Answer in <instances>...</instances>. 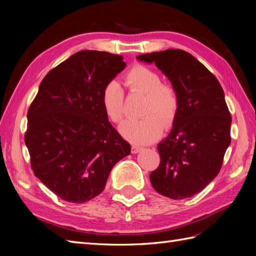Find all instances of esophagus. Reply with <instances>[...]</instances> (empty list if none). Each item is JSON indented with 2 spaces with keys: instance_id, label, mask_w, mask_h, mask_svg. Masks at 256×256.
I'll return each mask as SVG.
<instances>
[{
  "instance_id": "obj_1",
  "label": "esophagus",
  "mask_w": 256,
  "mask_h": 256,
  "mask_svg": "<svg viewBox=\"0 0 256 256\" xmlns=\"http://www.w3.org/2000/svg\"><path fill=\"white\" fill-rule=\"evenodd\" d=\"M143 148H140V146H132V150H131V152H132V154H138V153H140V150H142Z\"/></svg>"
}]
</instances>
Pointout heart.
Listing matches in <instances>:
<instances>
[{
  "label": "heart",
  "instance_id": "1",
  "mask_svg": "<svg viewBox=\"0 0 256 256\" xmlns=\"http://www.w3.org/2000/svg\"><path fill=\"white\" fill-rule=\"evenodd\" d=\"M124 84L130 91L145 94L142 112L145 116L140 120H126L120 126V133L134 144L153 142L162 131L160 120L168 123L175 116L178 108L176 91L170 86L162 84L160 76L155 70L142 64L134 66L125 74ZM101 104L110 121H121L124 113V92L118 81L112 80L104 86L101 92Z\"/></svg>",
  "mask_w": 256,
  "mask_h": 256
}]
</instances>
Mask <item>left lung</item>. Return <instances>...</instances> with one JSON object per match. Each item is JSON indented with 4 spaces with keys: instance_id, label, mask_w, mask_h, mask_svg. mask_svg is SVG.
Returning <instances> with one entry per match:
<instances>
[{
    "instance_id": "8db88e82",
    "label": "left lung",
    "mask_w": 256,
    "mask_h": 256,
    "mask_svg": "<svg viewBox=\"0 0 256 256\" xmlns=\"http://www.w3.org/2000/svg\"><path fill=\"white\" fill-rule=\"evenodd\" d=\"M172 82L178 108L168 136L157 145L160 164L150 179L157 192L170 199L192 197L220 172L231 143V114L216 78L189 52L167 50L144 54Z\"/></svg>"
}]
</instances>
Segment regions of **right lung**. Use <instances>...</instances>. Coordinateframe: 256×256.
<instances>
[{"instance_id": "obj_1", "label": "right lung", "mask_w": 256, "mask_h": 256, "mask_svg": "<svg viewBox=\"0 0 256 256\" xmlns=\"http://www.w3.org/2000/svg\"><path fill=\"white\" fill-rule=\"evenodd\" d=\"M125 67L122 56L76 52L46 74L28 108L32 172L64 201L84 204L100 194L113 166L131 153L101 104L104 86Z\"/></svg>"}]
</instances>
